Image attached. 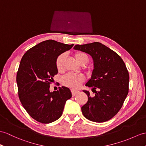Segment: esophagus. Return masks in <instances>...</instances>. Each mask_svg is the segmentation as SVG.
<instances>
[{
	"label": "esophagus",
	"instance_id": "obj_1",
	"mask_svg": "<svg viewBox=\"0 0 146 146\" xmlns=\"http://www.w3.org/2000/svg\"><path fill=\"white\" fill-rule=\"evenodd\" d=\"M71 92H72V95L74 97V96H75L77 94H78L79 92V90H74V89H72L71 90Z\"/></svg>",
	"mask_w": 146,
	"mask_h": 146
}]
</instances>
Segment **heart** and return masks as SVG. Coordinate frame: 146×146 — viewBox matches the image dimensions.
I'll return each mask as SVG.
<instances>
[{
	"mask_svg": "<svg viewBox=\"0 0 146 146\" xmlns=\"http://www.w3.org/2000/svg\"><path fill=\"white\" fill-rule=\"evenodd\" d=\"M76 61L80 64L81 63L85 64L88 61V57L82 52H77L74 54ZM65 59V54H62L59 55L56 61V66L58 70H61L63 67V62ZM85 78L82 74H67L62 77V84L70 88H77L80 87L81 84L84 81Z\"/></svg>",
	"mask_w": 146,
	"mask_h": 146,
	"instance_id": "1",
	"label": "heart"
}]
</instances>
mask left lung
I'll return each mask as SVG.
<instances>
[{
  "mask_svg": "<svg viewBox=\"0 0 146 146\" xmlns=\"http://www.w3.org/2000/svg\"><path fill=\"white\" fill-rule=\"evenodd\" d=\"M74 49L90 55L94 62L91 78L85 86L92 87L95 95L91 97L88 90H83L88 101L81 108L82 114L94 122L108 121L119 111L128 94L129 76L125 64L117 53L100 42L77 44Z\"/></svg>",
  "mask_w": 146,
  "mask_h": 146,
  "instance_id": "left-lung-1",
  "label": "left lung"
}]
</instances>
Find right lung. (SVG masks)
<instances>
[{
  "instance_id": "1",
  "label": "right lung",
  "mask_w": 146,
  "mask_h": 146,
  "mask_svg": "<svg viewBox=\"0 0 146 146\" xmlns=\"http://www.w3.org/2000/svg\"><path fill=\"white\" fill-rule=\"evenodd\" d=\"M73 46L44 41L28 49L21 59L17 74L19 97L27 113L38 122L48 124L58 119L66 101L72 97L69 88L62 86L52 92L49 87L58 72L57 58Z\"/></svg>"
}]
</instances>
